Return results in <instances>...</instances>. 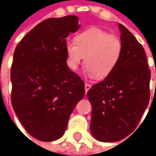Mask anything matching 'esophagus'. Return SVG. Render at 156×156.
Segmentation results:
<instances>
[{"label": "esophagus", "instance_id": "esophagus-1", "mask_svg": "<svg viewBox=\"0 0 156 156\" xmlns=\"http://www.w3.org/2000/svg\"><path fill=\"white\" fill-rule=\"evenodd\" d=\"M90 88H91L90 84H88V83H85V92H86V94L87 93V91L89 90Z\"/></svg>", "mask_w": 156, "mask_h": 156}]
</instances>
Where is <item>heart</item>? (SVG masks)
<instances>
[{
    "instance_id": "heart-1",
    "label": "heart",
    "mask_w": 156,
    "mask_h": 156,
    "mask_svg": "<svg viewBox=\"0 0 156 156\" xmlns=\"http://www.w3.org/2000/svg\"><path fill=\"white\" fill-rule=\"evenodd\" d=\"M75 41L65 43L67 65L70 69L76 70L85 57L89 75L96 79H105L114 70L122 52L118 37L93 27L78 33Z\"/></svg>"
}]
</instances>
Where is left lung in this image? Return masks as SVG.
<instances>
[{
  "instance_id": "left-lung-1",
  "label": "left lung",
  "mask_w": 156,
  "mask_h": 156,
  "mask_svg": "<svg viewBox=\"0 0 156 156\" xmlns=\"http://www.w3.org/2000/svg\"><path fill=\"white\" fill-rule=\"evenodd\" d=\"M122 52L109 76L92 86L87 98L92 105L90 129L104 143L122 140L136 128L149 105L151 72L144 47L119 24Z\"/></svg>"
}]
</instances>
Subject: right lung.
Returning a JSON list of instances; mask_svg holds the SVG:
<instances>
[{"label": "right lung", "mask_w": 156, "mask_h": 156, "mask_svg": "<svg viewBox=\"0 0 156 156\" xmlns=\"http://www.w3.org/2000/svg\"><path fill=\"white\" fill-rule=\"evenodd\" d=\"M79 27L75 15L47 19L22 38L13 53L12 108L27 132L43 142L63 136L85 95L83 80L66 62V37Z\"/></svg>", "instance_id": "right-lung-1"}]
</instances>
